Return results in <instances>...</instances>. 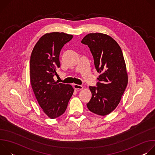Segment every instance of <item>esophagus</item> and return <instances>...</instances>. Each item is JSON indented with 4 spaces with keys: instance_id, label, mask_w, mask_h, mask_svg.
<instances>
[{
    "instance_id": "esophagus-1",
    "label": "esophagus",
    "mask_w": 155,
    "mask_h": 155,
    "mask_svg": "<svg viewBox=\"0 0 155 155\" xmlns=\"http://www.w3.org/2000/svg\"><path fill=\"white\" fill-rule=\"evenodd\" d=\"M74 87L75 90H81L82 89H83V86L80 84H74Z\"/></svg>"
}]
</instances>
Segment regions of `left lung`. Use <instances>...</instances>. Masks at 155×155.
Instances as JSON below:
<instances>
[{
    "mask_svg": "<svg viewBox=\"0 0 155 155\" xmlns=\"http://www.w3.org/2000/svg\"><path fill=\"white\" fill-rule=\"evenodd\" d=\"M93 54L101 75L96 86H90L92 97L86 105L93 113L105 116L115 109L127 84V74L121 49L111 37L101 33L86 35L81 41Z\"/></svg>",
    "mask_w": 155,
    "mask_h": 155,
    "instance_id": "left-lung-1",
    "label": "left lung"
}]
</instances>
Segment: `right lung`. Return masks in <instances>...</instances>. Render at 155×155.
Returning a JSON list of instances; mask_svg holds the SVG:
<instances>
[{
	"label": "right lung",
	"instance_id": "1",
	"mask_svg": "<svg viewBox=\"0 0 155 155\" xmlns=\"http://www.w3.org/2000/svg\"><path fill=\"white\" fill-rule=\"evenodd\" d=\"M72 35L51 32L43 35L35 44L30 59V80L35 97L48 117L62 115L74 93L71 84L55 81L54 76L60 68V51Z\"/></svg>",
	"mask_w": 155,
	"mask_h": 155
}]
</instances>
